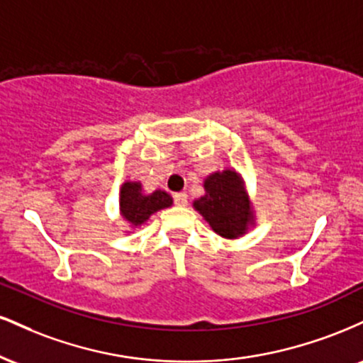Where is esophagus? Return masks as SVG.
<instances>
[{
  "mask_svg": "<svg viewBox=\"0 0 363 363\" xmlns=\"http://www.w3.org/2000/svg\"><path fill=\"white\" fill-rule=\"evenodd\" d=\"M174 201H176V205H179V206H186L187 205V194L186 193L174 194Z\"/></svg>",
  "mask_w": 363,
  "mask_h": 363,
  "instance_id": "34e87169",
  "label": "esophagus"
}]
</instances>
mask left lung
<instances>
[{"label": "left lung", "mask_w": 363, "mask_h": 363, "mask_svg": "<svg viewBox=\"0 0 363 363\" xmlns=\"http://www.w3.org/2000/svg\"><path fill=\"white\" fill-rule=\"evenodd\" d=\"M193 206L218 235L237 239L254 223L251 199L244 181L234 169L213 172L205 179V194Z\"/></svg>", "instance_id": "8db88e82"}]
</instances>
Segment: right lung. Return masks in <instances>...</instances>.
I'll return each instance as SVG.
<instances>
[{"instance_id": "1", "label": "right lung", "mask_w": 363, "mask_h": 363, "mask_svg": "<svg viewBox=\"0 0 363 363\" xmlns=\"http://www.w3.org/2000/svg\"><path fill=\"white\" fill-rule=\"evenodd\" d=\"M172 206V198L162 189H155L147 194L141 182L126 181L121 186L119 211L131 227L143 225L158 210Z\"/></svg>"}]
</instances>
